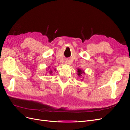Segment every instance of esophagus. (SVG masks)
I'll return each instance as SVG.
<instances>
[{
	"mask_svg": "<svg viewBox=\"0 0 130 130\" xmlns=\"http://www.w3.org/2000/svg\"><path fill=\"white\" fill-rule=\"evenodd\" d=\"M66 62L67 63V62H68V60H66Z\"/></svg>",
	"mask_w": 130,
	"mask_h": 130,
	"instance_id": "1",
	"label": "esophagus"
}]
</instances>
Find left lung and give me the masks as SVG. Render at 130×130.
<instances>
[{"mask_svg": "<svg viewBox=\"0 0 130 130\" xmlns=\"http://www.w3.org/2000/svg\"><path fill=\"white\" fill-rule=\"evenodd\" d=\"M77 75L78 76H82L81 75V74H82V73H84V71H82V70H81V69H77Z\"/></svg>", "mask_w": 130, "mask_h": 130, "instance_id": "8db88e82", "label": "left lung"}]
</instances>
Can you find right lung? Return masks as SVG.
<instances>
[{"label": "right lung", "mask_w": 130, "mask_h": 130, "mask_svg": "<svg viewBox=\"0 0 130 130\" xmlns=\"http://www.w3.org/2000/svg\"><path fill=\"white\" fill-rule=\"evenodd\" d=\"M52 73V71H50V74H51V73Z\"/></svg>", "instance_id": "add662e5"}]
</instances>
